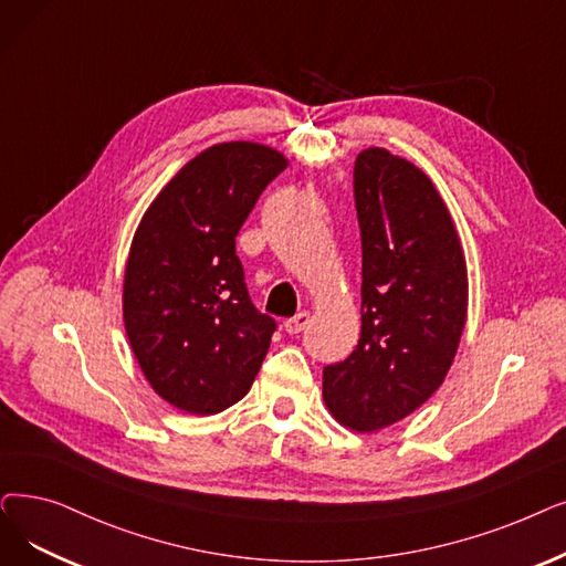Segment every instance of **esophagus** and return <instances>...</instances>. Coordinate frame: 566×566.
Returning a JSON list of instances; mask_svg holds the SVG:
<instances>
[{"label":"esophagus","instance_id":"34e87169","mask_svg":"<svg viewBox=\"0 0 566 566\" xmlns=\"http://www.w3.org/2000/svg\"><path fill=\"white\" fill-rule=\"evenodd\" d=\"M307 324H310V314H307V312H298L296 316L286 318V322H284V331H286L289 335H298V333H303V331L307 328Z\"/></svg>","mask_w":566,"mask_h":566}]
</instances>
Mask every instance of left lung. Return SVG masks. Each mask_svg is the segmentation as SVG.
<instances>
[{"instance_id":"left-lung-1","label":"left lung","mask_w":566,"mask_h":566,"mask_svg":"<svg viewBox=\"0 0 566 566\" xmlns=\"http://www.w3.org/2000/svg\"><path fill=\"white\" fill-rule=\"evenodd\" d=\"M363 284L360 339L324 367V400L358 432L402 421L444 381L467 318L453 219L419 166L367 147L354 166Z\"/></svg>"}]
</instances>
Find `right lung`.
<instances>
[{"label":"right lung","instance_id":"add662e5","mask_svg":"<svg viewBox=\"0 0 566 566\" xmlns=\"http://www.w3.org/2000/svg\"><path fill=\"white\" fill-rule=\"evenodd\" d=\"M286 164L268 145H212L178 170L136 229L125 328L145 379L180 411L229 409L268 354L277 324L250 301L235 235Z\"/></svg>","mask_w":566,"mask_h":566}]
</instances>
